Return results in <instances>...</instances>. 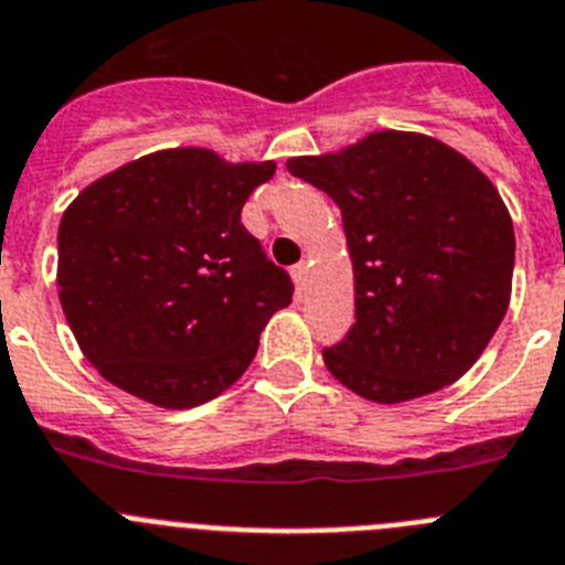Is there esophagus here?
<instances>
[{
  "label": "esophagus",
  "instance_id": "obj_1",
  "mask_svg": "<svg viewBox=\"0 0 565 565\" xmlns=\"http://www.w3.org/2000/svg\"><path fill=\"white\" fill-rule=\"evenodd\" d=\"M292 281H295V287H298V292H303V289H307V284H309V264L307 262L295 264Z\"/></svg>",
  "mask_w": 565,
  "mask_h": 565
}]
</instances>
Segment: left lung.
I'll use <instances>...</instances> for the list:
<instances>
[{
    "label": "left lung",
    "mask_w": 565,
    "mask_h": 565,
    "mask_svg": "<svg viewBox=\"0 0 565 565\" xmlns=\"http://www.w3.org/2000/svg\"><path fill=\"white\" fill-rule=\"evenodd\" d=\"M343 216L354 320L323 349L363 399L408 403L465 377L504 320L515 231L490 177L419 131H371L340 151L289 157Z\"/></svg>",
    "instance_id": "left-lung-1"
}]
</instances>
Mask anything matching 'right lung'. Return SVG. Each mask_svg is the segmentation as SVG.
I'll use <instances>...</instances> for the list:
<instances>
[{"label":"right lung","mask_w":565,"mask_h":565,"mask_svg":"<svg viewBox=\"0 0 565 565\" xmlns=\"http://www.w3.org/2000/svg\"><path fill=\"white\" fill-rule=\"evenodd\" d=\"M276 162L162 149L109 171L58 225V298L106 383L169 411L231 388L267 320L292 301L289 276L242 225Z\"/></svg>","instance_id":"right-lung-1"}]
</instances>
